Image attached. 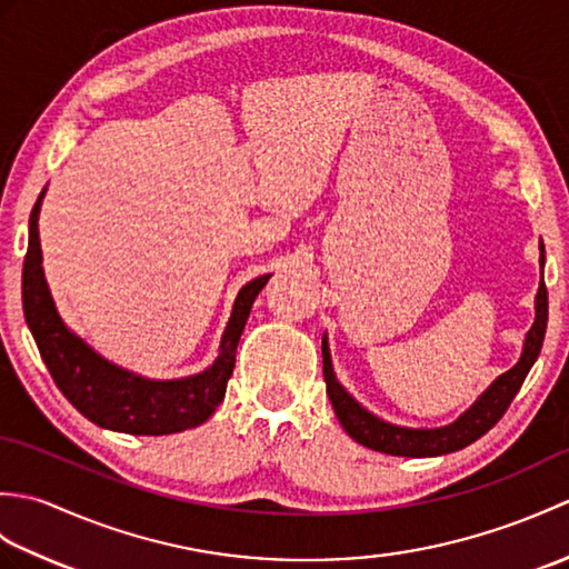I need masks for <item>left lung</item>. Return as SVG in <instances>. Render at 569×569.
<instances>
[{
    "mask_svg": "<svg viewBox=\"0 0 569 569\" xmlns=\"http://www.w3.org/2000/svg\"><path fill=\"white\" fill-rule=\"evenodd\" d=\"M546 263V247L540 241V266ZM548 328V288L546 281H540L538 296H536V322L528 330L523 355L518 359V365L493 381L489 389L481 393L479 401L471 406L465 416H459L452 426L435 428V430H410V428H396L373 418L369 410L361 408L352 396H349L335 379L330 349L328 342L322 340V377L328 383V396L335 408V416L340 420V426L347 430V435L359 445L369 447V450L396 455V457H438L479 440L481 435L489 432L501 416L509 410L516 393L521 391V386L528 377L530 367L536 365L540 355L542 337H546Z\"/></svg>",
    "mask_w": 569,
    "mask_h": 569,
    "instance_id": "8db88e82",
    "label": "left lung"
}]
</instances>
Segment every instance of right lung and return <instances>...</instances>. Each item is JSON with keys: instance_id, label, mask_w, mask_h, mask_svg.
I'll return each instance as SVG.
<instances>
[{"instance_id": "right-lung-1", "label": "right lung", "mask_w": 569, "mask_h": 569, "mask_svg": "<svg viewBox=\"0 0 569 569\" xmlns=\"http://www.w3.org/2000/svg\"><path fill=\"white\" fill-rule=\"evenodd\" d=\"M41 200L43 192L36 200L29 220V249L21 271V300L36 347H39L43 365L51 371L60 393L84 418L107 430L129 435H171L198 428L222 403L227 381L234 371L241 330H244L253 300L271 276L266 273L253 278L239 291L232 318H229L222 335L220 357L214 359L208 371L178 381L141 379L94 355L58 318L41 269Z\"/></svg>"}]
</instances>
